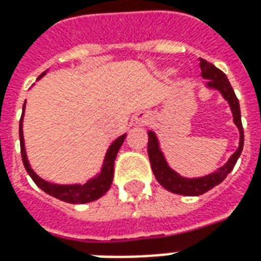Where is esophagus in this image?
Returning <instances> with one entry per match:
<instances>
[{"label": "esophagus", "instance_id": "1", "mask_svg": "<svg viewBox=\"0 0 261 261\" xmlns=\"http://www.w3.org/2000/svg\"><path fill=\"white\" fill-rule=\"evenodd\" d=\"M149 121V116L148 115H144L140 119V124H146Z\"/></svg>", "mask_w": 261, "mask_h": 261}]
</instances>
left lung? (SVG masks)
Here are the masks:
<instances>
[{
  "label": "left lung",
  "instance_id": "1",
  "mask_svg": "<svg viewBox=\"0 0 261 261\" xmlns=\"http://www.w3.org/2000/svg\"><path fill=\"white\" fill-rule=\"evenodd\" d=\"M199 65L200 69H202V77L209 80L207 87L219 90L223 94L224 98L228 101L229 106H231V111H232L233 121H235V124L239 128L241 138H239V146L237 152L217 171H214V173L206 175V177H202V178H184V177L178 175L167 166L165 156L160 152L159 145H158L156 136L152 131L148 133V136H149V140H148V156H149L150 167H152V171H153L158 182L163 188H166L170 192H173V194L187 195V196L202 195L212 190L216 185H219L220 182H223L225 177L231 173V170L233 169L237 160L241 156V152L244 149V127H242V120H241L239 101L237 95H235V92H233L232 87L229 84L228 79L220 69H217L214 65L209 63L207 61H204L202 58H200Z\"/></svg>",
  "mask_w": 261,
  "mask_h": 261
}]
</instances>
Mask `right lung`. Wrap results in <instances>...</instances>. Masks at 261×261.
I'll use <instances>...</instances> for the list:
<instances>
[{
  "label": "right lung",
  "mask_w": 261,
  "mask_h": 261,
  "mask_svg": "<svg viewBox=\"0 0 261 261\" xmlns=\"http://www.w3.org/2000/svg\"><path fill=\"white\" fill-rule=\"evenodd\" d=\"M45 73H42V77ZM38 77V79H40ZM23 113H24V105H23ZM23 113L20 123H19V137H20V153H22V160L24 169L29 173V175L32 177V179L40 187L45 194L51 195L57 199H61L67 203H88L92 200L99 199L101 196L108 192V190L111 188L112 181H113V171H115V159L117 152L120 149V146L123 145V142L125 140L124 136L119 137L117 140L109 146L108 153H106L105 162H103V167H102L101 173L96 175L95 178L90 179L87 184L84 185H55L49 184L47 181H44L38 177L29 165L28 158H26V152H24V141H23V131H22V120Z\"/></svg>",
  "instance_id": "1"
}]
</instances>
